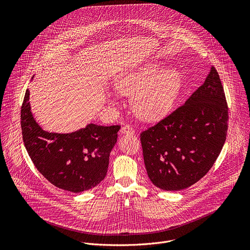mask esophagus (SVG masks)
I'll return each mask as SVG.
<instances>
[{"label":"esophagus","instance_id":"1","mask_svg":"<svg viewBox=\"0 0 250 250\" xmlns=\"http://www.w3.org/2000/svg\"><path fill=\"white\" fill-rule=\"evenodd\" d=\"M121 133L122 134H133L134 129L130 125H125L121 128Z\"/></svg>","mask_w":250,"mask_h":250}]
</instances>
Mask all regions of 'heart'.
<instances>
[{
    "label": "heart",
    "instance_id": "b5f03b06",
    "mask_svg": "<svg viewBox=\"0 0 250 250\" xmlns=\"http://www.w3.org/2000/svg\"><path fill=\"white\" fill-rule=\"evenodd\" d=\"M182 87L181 74L175 69L164 70L157 64H148L120 77L116 88L132 97L135 115L146 122L165 118L173 109Z\"/></svg>",
    "mask_w": 250,
    "mask_h": 250
}]
</instances>
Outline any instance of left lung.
<instances>
[{
    "mask_svg": "<svg viewBox=\"0 0 250 250\" xmlns=\"http://www.w3.org/2000/svg\"><path fill=\"white\" fill-rule=\"evenodd\" d=\"M229 109L215 67L186 103L147 130L140 140L150 181L179 191L203 178L220 155L228 131Z\"/></svg>",
    "mask_w": 250,
    "mask_h": 250,
    "instance_id": "8db88e82",
    "label": "left lung"
}]
</instances>
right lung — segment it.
<instances>
[{"instance_id": "right-lung-1", "label": "right lung", "mask_w": 250, "mask_h": 250, "mask_svg": "<svg viewBox=\"0 0 250 250\" xmlns=\"http://www.w3.org/2000/svg\"><path fill=\"white\" fill-rule=\"evenodd\" d=\"M21 125L34 166L51 184L73 193L90 190L104 179L121 128L89 124L69 133L43 130L31 114L28 90L21 110Z\"/></svg>"}]
</instances>
